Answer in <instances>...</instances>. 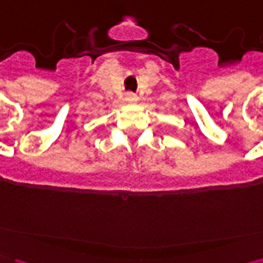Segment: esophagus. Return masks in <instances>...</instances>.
Listing matches in <instances>:
<instances>
[{
    "label": "esophagus",
    "mask_w": 263,
    "mask_h": 263,
    "mask_svg": "<svg viewBox=\"0 0 263 263\" xmlns=\"http://www.w3.org/2000/svg\"><path fill=\"white\" fill-rule=\"evenodd\" d=\"M125 101H126V103H129V104L137 103V101H138L137 94H134V92H126V96H125Z\"/></svg>",
    "instance_id": "obj_1"
}]
</instances>
